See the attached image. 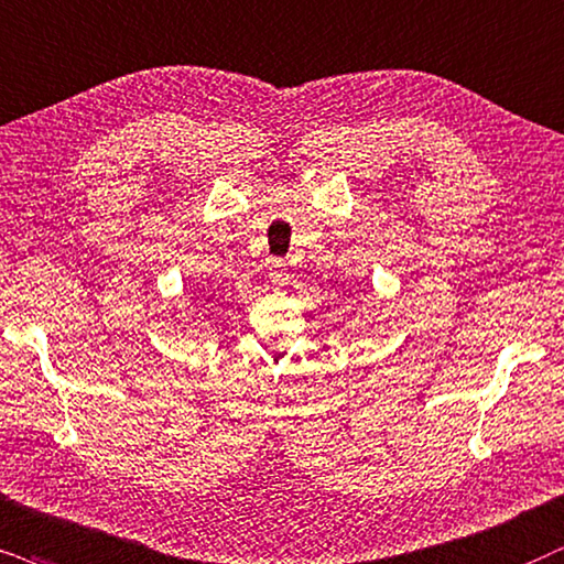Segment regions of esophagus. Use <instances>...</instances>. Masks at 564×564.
<instances>
[{
    "instance_id": "34e87169",
    "label": "esophagus",
    "mask_w": 564,
    "mask_h": 564,
    "mask_svg": "<svg viewBox=\"0 0 564 564\" xmlns=\"http://www.w3.org/2000/svg\"><path fill=\"white\" fill-rule=\"evenodd\" d=\"M268 278H270V283H273L275 289L286 286V283H289V268H286V262H283V260H273V262H270Z\"/></svg>"
}]
</instances>
